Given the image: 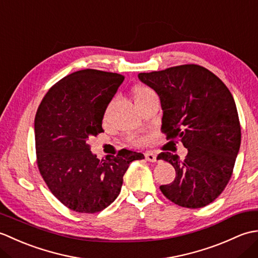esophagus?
<instances>
[{"label": "esophagus", "mask_w": 258, "mask_h": 258, "mask_svg": "<svg viewBox=\"0 0 258 258\" xmlns=\"http://www.w3.org/2000/svg\"><path fill=\"white\" fill-rule=\"evenodd\" d=\"M145 158L149 162H156V155L153 152H146L145 153Z\"/></svg>", "instance_id": "1"}]
</instances>
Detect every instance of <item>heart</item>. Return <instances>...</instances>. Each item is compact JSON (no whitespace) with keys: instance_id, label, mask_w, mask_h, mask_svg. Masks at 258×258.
<instances>
[{"instance_id":"b5f03b06","label":"heart","mask_w":258,"mask_h":258,"mask_svg":"<svg viewBox=\"0 0 258 258\" xmlns=\"http://www.w3.org/2000/svg\"><path fill=\"white\" fill-rule=\"evenodd\" d=\"M151 93H154L151 89H149V87H144V86H140L138 87V89L135 90V93H134V98H135V102L139 101V100H142V98H144L145 96H147L149 94H151ZM108 111H109V106L107 107L106 112H105V119L107 118V115H108ZM141 142V140H140Z\"/></svg>"}]
</instances>
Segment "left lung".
<instances>
[{
  "label": "left lung",
  "instance_id": "1",
  "mask_svg": "<svg viewBox=\"0 0 258 258\" xmlns=\"http://www.w3.org/2000/svg\"><path fill=\"white\" fill-rule=\"evenodd\" d=\"M139 79L160 96L162 132L187 149L184 160L169 152L158 154L157 160L171 163L176 172L173 182L160 189L182 207L208 205L226 187L240 146L232 93L215 74L196 64L140 73Z\"/></svg>",
  "mask_w": 258,
  "mask_h": 258
}]
</instances>
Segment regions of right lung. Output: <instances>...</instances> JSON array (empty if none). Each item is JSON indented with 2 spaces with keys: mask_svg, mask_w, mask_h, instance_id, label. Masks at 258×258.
<instances>
[{
  "mask_svg": "<svg viewBox=\"0 0 258 258\" xmlns=\"http://www.w3.org/2000/svg\"><path fill=\"white\" fill-rule=\"evenodd\" d=\"M123 81L117 73L78 71L54 84L37 108L38 171L52 194L71 211H103L118 196L130 163L144 158L142 153L122 150L98 160L87 143L104 132V113Z\"/></svg>",
  "mask_w": 258,
  "mask_h": 258,
  "instance_id": "right-lung-1",
  "label": "right lung"
}]
</instances>
